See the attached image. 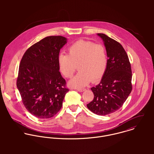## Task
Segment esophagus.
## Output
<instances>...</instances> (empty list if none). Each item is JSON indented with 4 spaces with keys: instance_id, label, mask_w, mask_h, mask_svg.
Wrapping results in <instances>:
<instances>
[{
    "instance_id": "1",
    "label": "esophagus",
    "mask_w": 154,
    "mask_h": 154,
    "mask_svg": "<svg viewBox=\"0 0 154 154\" xmlns=\"http://www.w3.org/2000/svg\"><path fill=\"white\" fill-rule=\"evenodd\" d=\"M77 91H78L79 92H84V91H85V89H82V88H76V89Z\"/></svg>"
}]
</instances>
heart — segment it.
I'll list each match as a JSON object with an SVG mask.
<instances>
[{
  "instance_id": "1",
  "label": "heart",
  "mask_w": 154,
  "mask_h": 154,
  "mask_svg": "<svg viewBox=\"0 0 154 154\" xmlns=\"http://www.w3.org/2000/svg\"><path fill=\"white\" fill-rule=\"evenodd\" d=\"M58 63L66 78H71L78 66L79 71L69 81V85L81 88L87 85L91 80L95 82L103 77L107 66V56L103 45L79 40L69 47L68 54H59Z\"/></svg>"
}]
</instances>
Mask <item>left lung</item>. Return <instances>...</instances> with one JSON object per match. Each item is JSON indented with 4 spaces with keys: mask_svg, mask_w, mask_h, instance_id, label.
Listing matches in <instances>:
<instances>
[{
    "mask_svg": "<svg viewBox=\"0 0 154 154\" xmlns=\"http://www.w3.org/2000/svg\"><path fill=\"white\" fill-rule=\"evenodd\" d=\"M106 47L107 59L106 70L99 84L92 87L94 100L87 107L92 112L104 116L119 110L132 91V70L123 46L102 33L97 34Z\"/></svg>",
    "mask_w": 154,
    "mask_h": 154,
    "instance_id": "obj_1",
    "label": "left lung"
}]
</instances>
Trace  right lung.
<instances>
[{
	"instance_id": "obj_1",
	"label": "right lung",
	"mask_w": 154,
	"mask_h": 154,
	"mask_svg": "<svg viewBox=\"0 0 154 154\" xmlns=\"http://www.w3.org/2000/svg\"><path fill=\"white\" fill-rule=\"evenodd\" d=\"M67 41L62 36L47 37L30 47L21 59L17 88L25 107L38 119L54 116L69 91L58 63L60 50Z\"/></svg>"
}]
</instances>
